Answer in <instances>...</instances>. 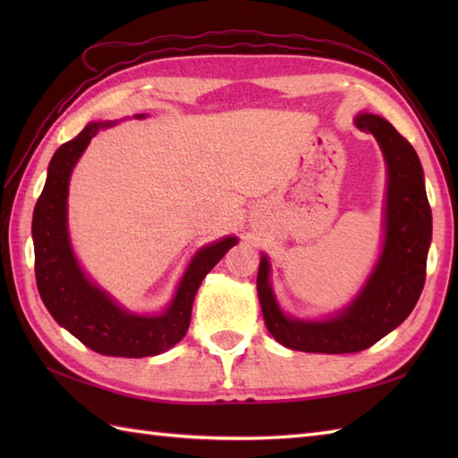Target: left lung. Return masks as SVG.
Wrapping results in <instances>:
<instances>
[{"mask_svg": "<svg viewBox=\"0 0 458 458\" xmlns=\"http://www.w3.org/2000/svg\"><path fill=\"white\" fill-rule=\"evenodd\" d=\"M354 122L377 140L387 165L384 246L362 291L328 318H291L271 289L267 258L259 261L258 297L266 327L279 344L301 352L350 354L369 348L410 317L425 284L433 220L421 161L390 122L374 114H360Z\"/></svg>", "mask_w": 458, "mask_h": 458, "instance_id": "8db88e82", "label": "left lung"}]
</instances>
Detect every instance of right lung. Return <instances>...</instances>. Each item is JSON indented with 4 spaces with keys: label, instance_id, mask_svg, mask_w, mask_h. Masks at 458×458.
Returning <instances> with one entry per match:
<instances>
[{
    "label": "right lung",
    "instance_id": "right-lung-1",
    "mask_svg": "<svg viewBox=\"0 0 458 458\" xmlns=\"http://www.w3.org/2000/svg\"><path fill=\"white\" fill-rule=\"evenodd\" d=\"M135 118H143V114ZM110 125L114 123H89L74 140L63 143L48 163L45 189L33 212L37 289L56 323L94 352L122 358L155 356L169 350L187 335L192 301L202 279L232 246H236L238 238H222L197 251L184 271L171 305L161 315L130 313L106 291L94 285L76 261L68 238V181L90 140Z\"/></svg>",
    "mask_w": 458,
    "mask_h": 458
}]
</instances>
